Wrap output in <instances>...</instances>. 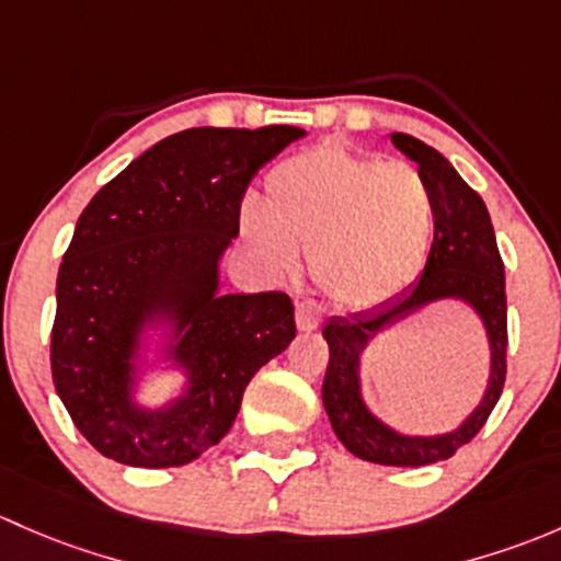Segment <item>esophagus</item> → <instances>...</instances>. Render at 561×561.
<instances>
[{"label":"esophagus","instance_id":"esophagus-1","mask_svg":"<svg viewBox=\"0 0 561 561\" xmlns=\"http://www.w3.org/2000/svg\"><path fill=\"white\" fill-rule=\"evenodd\" d=\"M319 321H321L319 305L310 302V299H299L297 302V327L302 329V332H313V329L319 327Z\"/></svg>","mask_w":561,"mask_h":561}]
</instances>
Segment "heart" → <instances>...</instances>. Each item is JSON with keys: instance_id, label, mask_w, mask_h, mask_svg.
Returning a JSON list of instances; mask_svg holds the SVG:
<instances>
[{"instance_id": "1", "label": "heart", "mask_w": 561, "mask_h": 561, "mask_svg": "<svg viewBox=\"0 0 561 561\" xmlns=\"http://www.w3.org/2000/svg\"><path fill=\"white\" fill-rule=\"evenodd\" d=\"M435 213L419 172L334 142L270 170L264 205L240 207V234L273 273L308 251L310 275L348 308H369L419 278Z\"/></svg>"}]
</instances>
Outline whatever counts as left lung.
Returning <instances> with one entry per match:
<instances>
[{
    "label": "left lung",
    "mask_w": 561,
    "mask_h": 561,
    "mask_svg": "<svg viewBox=\"0 0 561 561\" xmlns=\"http://www.w3.org/2000/svg\"><path fill=\"white\" fill-rule=\"evenodd\" d=\"M391 146L408 156L424 181L435 213V240L419 283L375 308L332 316L323 323L329 367L321 400L337 440L351 454L386 467H424L448 459L481 432L505 386L507 308L505 267L483 199L461 181L451 161L426 142L394 131ZM437 301L465 304L479 320L490 345V375L482 400L455 427L437 436H408L378 420L360 391V359L368 343L397 320Z\"/></svg>",
    "instance_id": "8db88e82"
}]
</instances>
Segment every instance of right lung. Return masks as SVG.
Masks as SVG:
<instances>
[{
	"instance_id": "obj_1",
	"label": "right lung",
	"mask_w": 561,
	"mask_h": 561,
	"mask_svg": "<svg viewBox=\"0 0 561 561\" xmlns=\"http://www.w3.org/2000/svg\"><path fill=\"white\" fill-rule=\"evenodd\" d=\"M299 126H196L89 202L56 278L50 369L80 435L129 467H181L232 430L242 391L297 334L283 291L221 294L248 183ZM156 377H178L159 407Z\"/></svg>"
}]
</instances>
